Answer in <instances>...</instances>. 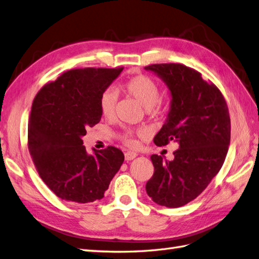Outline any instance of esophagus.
I'll return each mask as SVG.
<instances>
[{
	"label": "esophagus",
	"mask_w": 259,
	"mask_h": 259,
	"mask_svg": "<svg viewBox=\"0 0 259 259\" xmlns=\"http://www.w3.org/2000/svg\"><path fill=\"white\" fill-rule=\"evenodd\" d=\"M136 156H137L136 153H133V152H126V153H125V160H132V159H134Z\"/></svg>",
	"instance_id": "1"
}]
</instances>
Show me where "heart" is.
Masks as SVG:
<instances>
[{
    "label": "heart",
    "mask_w": 259,
    "mask_h": 259,
    "mask_svg": "<svg viewBox=\"0 0 259 259\" xmlns=\"http://www.w3.org/2000/svg\"><path fill=\"white\" fill-rule=\"evenodd\" d=\"M122 90L126 94L134 97L141 104L147 108V114L152 117H157L164 114L165 106L159 101L160 88L159 85L144 74H139L125 81L122 86ZM118 100L117 92L113 89H107L102 92L99 100V107L103 116L107 119L114 117L116 111V104ZM145 131L143 130H132L124 128L119 137L126 146L134 148L137 146L136 137H144Z\"/></svg>",
    "instance_id": "1"
}]
</instances>
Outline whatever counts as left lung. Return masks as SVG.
<instances>
[{"instance_id": "8db88e82", "label": "left lung", "mask_w": 259, "mask_h": 259, "mask_svg": "<svg viewBox=\"0 0 259 259\" xmlns=\"http://www.w3.org/2000/svg\"><path fill=\"white\" fill-rule=\"evenodd\" d=\"M145 68L162 77L171 93L170 112L154 143L178 146L170 162L152 155L154 174L146 193L158 205L181 207L203 193L225 162L231 142L227 103L220 89L194 68L180 63Z\"/></svg>"}]
</instances>
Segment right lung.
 Wrapping results in <instances>:
<instances>
[{
    "label": "right lung",
    "instance_id": "obj_1",
    "mask_svg": "<svg viewBox=\"0 0 259 259\" xmlns=\"http://www.w3.org/2000/svg\"><path fill=\"white\" fill-rule=\"evenodd\" d=\"M124 67L74 68L34 97L27 146L42 181L57 197L85 204L104 197L124 162L117 147L89 155L82 137L101 120L99 100Z\"/></svg>",
    "mask_w": 259,
    "mask_h": 259
}]
</instances>
